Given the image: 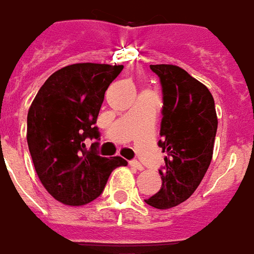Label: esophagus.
Wrapping results in <instances>:
<instances>
[{
  "label": "esophagus",
  "mask_w": 254,
  "mask_h": 254,
  "mask_svg": "<svg viewBox=\"0 0 254 254\" xmlns=\"http://www.w3.org/2000/svg\"><path fill=\"white\" fill-rule=\"evenodd\" d=\"M129 166H131L132 169H135V170H139V171L143 170V166L140 165L138 161H131L129 162Z\"/></svg>",
  "instance_id": "obj_1"
}]
</instances>
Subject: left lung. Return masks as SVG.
Masks as SVG:
<instances>
[{"mask_svg": "<svg viewBox=\"0 0 254 254\" xmlns=\"http://www.w3.org/2000/svg\"><path fill=\"white\" fill-rule=\"evenodd\" d=\"M150 68L163 92L158 144L167 156L159 170L162 188L144 201L156 209H170L186 201L206 174L218 120L210 91L186 70L170 64Z\"/></svg>", "mask_w": 254, "mask_h": 254, "instance_id": "1", "label": "left lung"}]
</instances>
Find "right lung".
Wrapping results in <instances>:
<instances>
[{
    "label": "right lung",
    "instance_id": "add662e5",
    "mask_svg": "<svg viewBox=\"0 0 254 254\" xmlns=\"http://www.w3.org/2000/svg\"><path fill=\"white\" fill-rule=\"evenodd\" d=\"M123 65L79 63L48 77L28 111L26 140L36 173L55 199L81 206L96 199L120 156L104 158L84 140L99 139L95 126L108 85Z\"/></svg>",
    "mask_w": 254,
    "mask_h": 254
}]
</instances>
